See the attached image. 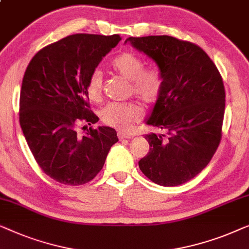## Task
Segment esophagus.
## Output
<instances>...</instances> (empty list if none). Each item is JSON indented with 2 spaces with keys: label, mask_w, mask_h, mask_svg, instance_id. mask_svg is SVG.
<instances>
[{
  "label": "esophagus",
  "mask_w": 249,
  "mask_h": 249,
  "mask_svg": "<svg viewBox=\"0 0 249 249\" xmlns=\"http://www.w3.org/2000/svg\"><path fill=\"white\" fill-rule=\"evenodd\" d=\"M117 135H118V139H120V140H123V139H131V138H133L132 134H129V133H126V132H120Z\"/></svg>",
  "instance_id": "obj_1"
}]
</instances>
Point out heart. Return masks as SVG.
Listing matches in <instances>:
<instances>
[{"label": "heart", "instance_id": "obj_1", "mask_svg": "<svg viewBox=\"0 0 249 249\" xmlns=\"http://www.w3.org/2000/svg\"><path fill=\"white\" fill-rule=\"evenodd\" d=\"M111 68L118 74L131 81L132 91L146 105L155 104L162 89V79L158 72L144 70V63L132 53H123L115 57ZM90 99L99 100L103 94V74L99 70L91 73L87 81ZM100 120L111 127L124 129L141 117V108L136 103H109L100 109Z\"/></svg>", "mask_w": 249, "mask_h": 249}]
</instances>
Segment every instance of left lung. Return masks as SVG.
<instances>
[{
	"label": "left lung",
	"mask_w": 249,
	"mask_h": 249,
	"mask_svg": "<svg viewBox=\"0 0 249 249\" xmlns=\"http://www.w3.org/2000/svg\"><path fill=\"white\" fill-rule=\"evenodd\" d=\"M136 50L158 65L162 89L145 124L149 153L139 161L143 174L161 186H178L201 173L221 140L226 93L208 54L170 36L129 37Z\"/></svg>",
	"instance_id": "1"
}]
</instances>
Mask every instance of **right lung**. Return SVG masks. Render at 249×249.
Masks as SVG:
<instances>
[{"label": "right lung", "instance_id": "obj_1", "mask_svg": "<svg viewBox=\"0 0 249 249\" xmlns=\"http://www.w3.org/2000/svg\"><path fill=\"white\" fill-rule=\"evenodd\" d=\"M120 40V35H71L40 50L27 66L20 126L35 160L58 183L78 186L92 180L118 141L108 126L89 127L83 136L76 127L99 120L90 110L87 81Z\"/></svg>", "mask_w": 249, "mask_h": 249}]
</instances>
